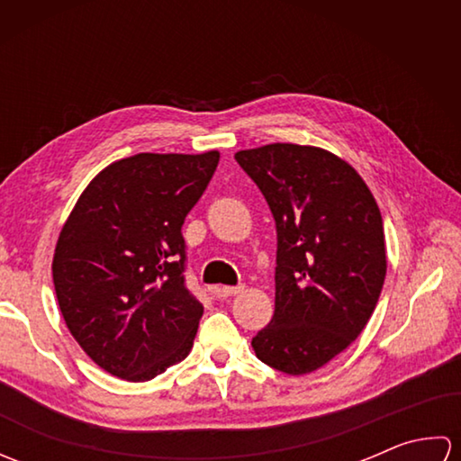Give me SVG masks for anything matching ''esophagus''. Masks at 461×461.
Listing matches in <instances>:
<instances>
[{"label": "esophagus", "mask_w": 461, "mask_h": 461, "mask_svg": "<svg viewBox=\"0 0 461 461\" xmlns=\"http://www.w3.org/2000/svg\"><path fill=\"white\" fill-rule=\"evenodd\" d=\"M243 291V285H236V287H220L218 289V297H233V295H240V293Z\"/></svg>", "instance_id": "obj_1"}]
</instances>
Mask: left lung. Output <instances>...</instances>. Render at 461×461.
Segmentation results:
<instances>
[{
	"label": "left lung",
	"mask_w": 461,
	"mask_h": 461,
	"mask_svg": "<svg viewBox=\"0 0 461 461\" xmlns=\"http://www.w3.org/2000/svg\"><path fill=\"white\" fill-rule=\"evenodd\" d=\"M277 228L276 312L251 340L261 362L307 375L355 340L386 277L384 225L350 164L315 146L240 150Z\"/></svg>",
	"instance_id": "1"
}]
</instances>
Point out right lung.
<instances>
[{"mask_svg": "<svg viewBox=\"0 0 461 461\" xmlns=\"http://www.w3.org/2000/svg\"><path fill=\"white\" fill-rule=\"evenodd\" d=\"M220 152H140L106 166L65 221L53 283L68 330L96 365L152 380L194 345L202 303L185 287V215Z\"/></svg>", "mask_w": 461, "mask_h": 461, "instance_id": "obj_1", "label": "right lung"}]
</instances>
